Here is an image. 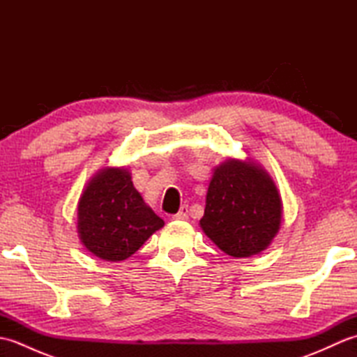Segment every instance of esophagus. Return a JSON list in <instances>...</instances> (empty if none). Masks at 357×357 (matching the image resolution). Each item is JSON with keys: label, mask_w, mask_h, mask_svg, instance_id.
<instances>
[{"label": "esophagus", "mask_w": 357, "mask_h": 357, "mask_svg": "<svg viewBox=\"0 0 357 357\" xmlns=\"http://www.w3.org/2000/svg\"><path fill=\"white\" fill-rule=\"evenodd\" d=\"M173 218L178 219V221H187V219H188V207L187 206L181 207V210Z\"/></svg>", "instance_id": "1"}]
</instances>
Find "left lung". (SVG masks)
I'll use <instances>...</instances> for the list:
<instances>
[{
  "mask_svg": "<svg viewBox=\"0 0 357 357\" xmlns=\"http://www.w3.org/2000/svg\"><path fill=\"white\" fill-rule=\"evenodd\" d=\"M280 218L279 190L259 164L231 158L216 167L199 224L225 255H259L278 234Z\"/></svg>",
  "mask_w": 357,
  "mask_h": 357,
  "instance_id": "obj_1",
  "label": "left lung"
}]
</instances>
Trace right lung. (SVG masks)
Listing matches in <instances>:
<instances>
[{
	"instance_id": "1",
	"label": "right lung",
	"mask_w": 357,
	"mask_h": 357,
	"mask_svg": "<svg viewBox=\"0 0 357 357\" xmlns=\"http://www.w3.org/2000/svg\"><path fill=\"white\" fill-rule=\"evenodd\" d=\"M164 221L144 202L124 167H105L78 202V234L90 253L119 262L138 252Z\"/></svg>"
}]
</instances>
